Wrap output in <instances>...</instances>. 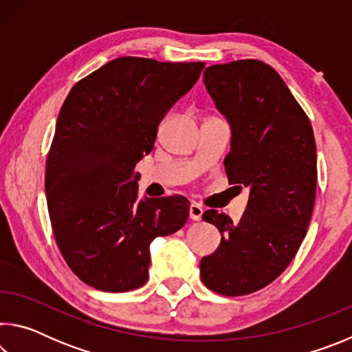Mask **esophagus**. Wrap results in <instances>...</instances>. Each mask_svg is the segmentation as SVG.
Instances as JSON below:
<instances>
[{"instance_id":"esophagus-1","label":"esophagus","mask_w":352,"mask_h":352,"mask_svg":"<svg viewBox=\"0 0 352 352\" xmlns=\"http://www.w3.org/2000/svg\"><path fill=\"white\" fill-rule=\"evenodd\" d=\"M201 214H204V208H201L199 204H192L189 206V217L192 220H200Z\"/></svg>"}]
</instances>
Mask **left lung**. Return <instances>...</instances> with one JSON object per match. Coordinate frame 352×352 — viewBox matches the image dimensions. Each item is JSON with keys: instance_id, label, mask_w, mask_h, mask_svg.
Segmentation results:
<instances>
[{"instance_id": "left-lung-1", "label": "left lung", "mask_w": 352, "mask_h": 352, "mask_svg": "<svg viewBox=\"0 0 352 352\" xmlns=\"http://www.w3.org/2000/svg\"><path fill=\"white\" fill-rule=\"evenodd\" d=\"M204 82L231 126L228 182L248 188L250 199L237 223L217 210L204 212L222 241L200 261V276L219 295H248L287 269L307 233L317 190L314 130L281 76L264 62L211 65Z\"/></svg>"}]
</instances>
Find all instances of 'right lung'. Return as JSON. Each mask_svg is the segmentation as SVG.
<instances>
[{"instance_id":"1","label":"right lung","mask_w":352,"mask_h":352,"mask_svg":"<svg viewBox=\"0 0 352 352\" xmlns=\"http://www.w3.org/2000/svg\"><path fill=\"white\" fill-rule=\"evenodd\" d=\"M204 67L119 57L65 99L46 158L47 211L63 259L91 287L116 294L144 285L151 242L186 223L183 195L138 201L135 166Z\"/></svg>"}]
</instances>
